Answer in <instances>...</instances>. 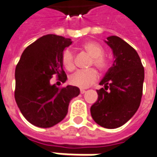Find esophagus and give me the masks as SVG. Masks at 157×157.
<instances>
[{"label": "esophagus", "instance_id": "1", "mask_svg": "<svg viewBox=\"0 0 157 157\" xmlns=\"http://www.w3.org/2000/svg\"><path fill=\"white\" fill-rule=\"evenodd\" d=\"M80 92H81V94H84V93H86V90H81Z\"/></svg>", "mask_w": 157, "mask_h": 157}]
</instances>
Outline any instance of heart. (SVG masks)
Returning a JSON list of instances; mask_svg holds the SVG:
<instances>
[{"mask_svg": "<svg viewBox=\"0 0 157 157\" xmlns=\"http://www.w3.org/2000/svg\"><path fill=\"white\" fill-rule=\"evenodd\" d=\"M83 48L88 54L92 57L91 66H94L101 72H105L108 70L109 62L104 53L105 50L100 44L94 41L86 42L82 45ZM62 63L63 67L69 71L74 70L75 61H74L73 52L70 48H66L62 55ZM98 74L94 69L88 71H78L72 74L69 78V82L72 86L86 88L89 86L97 81Z\"/></svg>", "mask_w": 157, "mask_h": 157, "instance_id": "heart-1", "label": "heart"}]
</instances>
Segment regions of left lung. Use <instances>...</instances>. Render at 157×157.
Here are the masks:
<instances>
[{
	"mask_svg": "<svg viewBox=\"0 0 157 157\" xmlns=\"http://www.w3.org/2000/svg\"><path fill=\"white\" fill-rule=\"evenodd\" d=\"M114 62L100 82L98 100L90 108L94 122L106 128H117L134 115L142 100L144 67L137 51L117 36L108 37Z\"/></svg>",
	"mask_w": 157,
	"mask_h": 157,
	"instance_id": "8db88e82",
	"label": "left lung"
}]
</instances>
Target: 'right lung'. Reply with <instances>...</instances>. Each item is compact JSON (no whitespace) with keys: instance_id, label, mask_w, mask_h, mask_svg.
<instances>
[{"instance_id":"right-lung-1","label":"right lung","mask_w":157,"mask_h":157,"mask_svg":"<svg viewBox=\"0 0 157 157\" xmlns=\"http://www.w3.org/2000/svg\"><path fill=\"white\" fill-rule=\"evenodd\" d=\"M71 39L44 35L26 48L15 68V99L23 116L39 128H50L65 118L71 100L80 94L78 87L50 85L52 76L64 83L62 55Z\"/></svg>"}]
</instances>
